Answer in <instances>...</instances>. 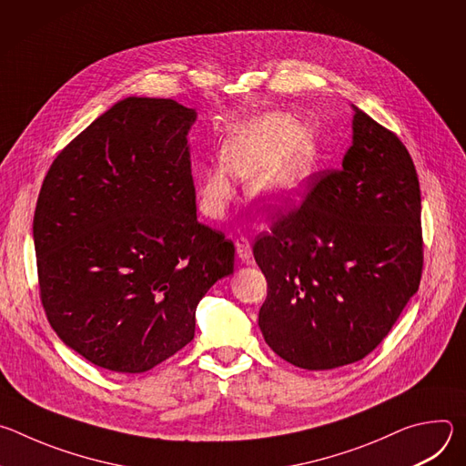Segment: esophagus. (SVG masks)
Returning <instances> with one entry per match:
<instances>
[{
    "label": "esophagus",
    "instance_id": "esophagus-1",
    "mask_svg": "<svg viewBox=\"0 0 466 466\" xmlns=\"http://www.w3.org/2000/svg\"><path fill=\"white\" fill-rule=\"evenodd\" d=\"M236 256L241 263H248V259L252 256V247H250L247 238H238L236 239Z\"/></svg>",
    "mask_w": 466,
    "mask_h": 466
}]
</instances>
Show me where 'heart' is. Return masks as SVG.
I'll use <instances>...</instances> for the list:
<instances>
[{
  "label": "heart",
  "mask_w": 466,
  "mask_h": 466,
  "mask_svg": "<svg viewBox=\"0 0 466 466\" xmlns=\"http://www.w3.org/2000/svg\"><path fill=\"white\" fill-rule=\"evenodd\" d=\"M221 164L197 171L203 210L219 218L234 198L232 177L248 181V195L263 208H286L306 191L319 158L315 130L269 112L232 127L221 144Z\"/></svg>",
  "instance_id": "heart-1"
}]
</instances>
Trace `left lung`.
Returning <instances> with one entry per match:
<instances>
[{"label": "left lung", "mask_w": 466, "mask_h": 466, "mask_svg": "<svg viewBox=\"0 0 466 466\" xmlns=\"http://www.w3.org/2000/svg\"><path fill=\"white\" fill-rule=\"evenodd\" d=\"M352 146L302 207L254 243L268 279L258 324L275 354L328 370L389 334L422 275L420 187L392 132L352 105Z\"/></svg>", "instance_id": "obj_1"}]
</instances>
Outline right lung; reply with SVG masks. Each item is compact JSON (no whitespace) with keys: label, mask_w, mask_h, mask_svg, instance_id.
<instances>
[{"label":"right lung","mask_w":466,"mask_h":466,"mask_svg":"<svg viewBox=\"0 0 466 466\" xmlns=\"http://www.w3.org/2000/svg\"><path fill=\"white\" fill-rule=\"evenodd\" d=\"M197 112L125 97L51 164L33 239L51 328L90 363L146 372L195 336V309L234 273V245L197 221Z\"/></svg>","instance_id":"add662e5"}]
</instances>
